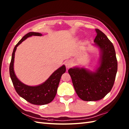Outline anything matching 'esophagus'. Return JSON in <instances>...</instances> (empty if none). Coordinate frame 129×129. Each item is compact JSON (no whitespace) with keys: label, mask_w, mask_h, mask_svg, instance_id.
<instances>
[{"label":"esophagus","mask_w":129,"mask_h":129,"mask_svg":"<svg viewBox=\"0 0 129 129\" xmlns=\"http://www.w3.org/2000/svg\"><path fill=\"white\" fill-rule=\"evenodd\" d=\"M72 61H67L66 62H65V65H66V67L67 68H69L71 66H72Z\"/></svg>","instance_id":"34e87169"}]
</instances>
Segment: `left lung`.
I'll return each mask as SVG.
<instances>
[{"mask_svg":"<svg viewBox=\"0 0 129 129\" xmlns=\"http://www.w3.org/2000/svg\"><path fill=\"white\" fill-rule=\"evenodd\" d=\"M94 43L101 51L99 67L95 72L85 68H70L68 70L76 94L84 101L102 99L111 91L117 70V61L114 46L106 35L96 29Z\"/></svg>","mask_w":129,"mask_h":129,"instance_id":"left-lung-1","label":"left lung"}]
</instances>
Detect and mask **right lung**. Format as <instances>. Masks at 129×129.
Instances as JSON below:
<instances>
[{"mask_svg":"<svg viewBox=\"0 0 129 129\" xmlns=\"http://www.w3.org/2000/svg\"><path fill=\"white\" fill-rule=\"evenodd\" d=\"M42 36L39 33L29 32L24 35L14 48L12 59L9 66V73L14 87L18 95L34 105H42L50 103L53 100L56 94L60 78L62 74L66 71L65 65L59 68L54 72L48 79L42 84L36 86L26 85L21 83L16 78L14 71V60L16 47L25 40L27 38L33 36Z\"/></svg>","mask_w":129,"mask_h":129,"instance_id":"add662e5","label":"right lung"}]
</instances>
